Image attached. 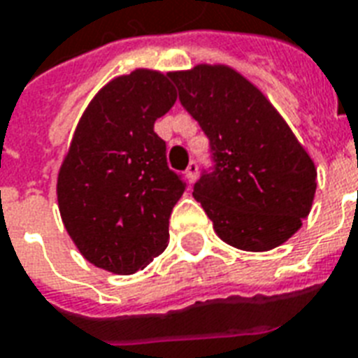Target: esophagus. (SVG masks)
<instances>
[{
	"label": "esophagus",
	"instance_id": "obj_1",
	"mask_svg": "<svg viewBox=\"0 0 358 358\" xmlns=\"http://www.w3.org/2000/svg\"><path fill=\"white\" fill-rule=\"evenodd\" d=\"M196 176H198V164H196V162H190L187 171H185V179H187L188 182H194L196 181Z\"/></svg>",
	"mask_w": 358,
	"mask_h": 358
}]
</instances>
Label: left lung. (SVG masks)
<instances>
[{
  "label": "left lung",
  "instance_id": "8db88e82",
  "mask_svg": "<svg viewBox=\"0 0 358 358\" xmlns=\"http://www.w3.org/2000/svg\"><path fill=\"white\" fill-rule=\"evenodd\" d=\"M182 108L209 140V166L194 185L224 243L265 252L308 217L315 166L257 87L234 69L198 65L170 73Z\"/></svg>",
  "mask_w": 358,
  "mask_h": 358
}]
</instances>
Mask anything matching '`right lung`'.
<instances>
[{"label":"right lung","instance_id":"add662e5","mask_svg":"<svg viewBox=\"0 0 358 358\" xmlns=\"http://www.w3.org/2000/svg\"><path fill=\"white\" fill-rule=\"evenodd\" d=\"M176 101L170 74L138 69L104 85L80 119L57 201L74 245L96 267L132 274L168 246L187 182L170 170L155 121Z\"/></svg>","mask_w":358,"mask_h":358}]
</instances>
